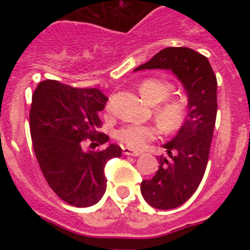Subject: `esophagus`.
Instances as JSON below:
<instances>
[{"mask_svg":"<svg viewBox=\"0 0 250 250\" xmlns=\"http://www.w3.org/2000/svg\"><path fill=\"white\" fill-rule=\"evenodd\" d=\"M123 152L125 155H130V156H139L141 154L140 151H136L134 149H130V147H123Z\"/></svg>","mask_w":250,"mask_h":250,"instance_id":"34e87169","label":"esophagus"}]
</instances>
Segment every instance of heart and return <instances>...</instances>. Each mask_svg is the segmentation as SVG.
Returning a JSON list of instances; mask_svg holds the SVG:
<instances>
[{"mask_svg": "<svg viewBox=\"0 0 250 250\" xmlns=\"http://www.w3.org/2000/svg\"><path fill=\"white\" fill-rule=\"evenodd\" d=\"M174 85L163 79H147L139 87L141 96L151 105L162 103L154 110L156 121L167 134H175L184 126L189 112V103L185 98L167 99L173 94ZM155 125H125L115 134L116 139L132 149H143L147 143L159 136Z\"/></svg>", "mask_w": 250, "mask_h": 250, "instance_id": "obj_1", "label": "heart"}]
</instances>
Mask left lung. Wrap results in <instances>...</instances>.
I'll use <instances>...</instances> for the list:
<instances>
[{
    "label": "left lung",
    "instance_id": "1",
    "mask_svg": "<svg viewBox=\"0 0 250 250\" xmlns=\"http://www.w3.org/2000/svg\"><path fill=\"white\" fill-rule=\"evenodd\" d=\"M170 70L187 91L189 112L184 126L163 147L167 156H156L159 169L140 190L145 202L161 210L184 204L199 187L207 169L216 119V77L205 56L188 47H167L136 67Z\"/></svg>",
    "mask_w": 250,
    "mask_h": 250
}]
</instances>
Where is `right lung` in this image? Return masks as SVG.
<instances>
[{
  "label": "right lung",
  "instance_id": "1",
  "mask_svg": "<svg viewBox=\"0 0 250 250\" xmlns=\"http://www.w3.org/2000/svg\"><path fill=\"white\" fill-rule=\"evenodd\" d=\"M107 98L99 89H76L55 80L40 83L32 95L30 131L35 155L50 188L67 204L91 207L106 190L104 167L121 156V147L85 150L104 145L109 136L98 132L99 111Z\"/></svg>",
  "mask_w": 250,
  "mask_h": 250
}]
</instances>
